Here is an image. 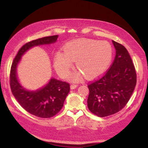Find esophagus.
<instances>
[{"mask_svg":"<svg viewBox=\"0 0 148 148\" xmlns=\"http://www.w3.org/2000/svg\"><path fill=\"white\" fill-rule=\"evenodd\" d=\"M77 86H78L77 85H76V84H71L70 85V89H74L75 88H77Z\"/></svg>","mask_w":148,"mask_h":148,"instance_id":"obj_1","label":"esophagus"}]
</instances>
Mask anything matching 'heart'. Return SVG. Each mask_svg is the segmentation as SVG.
Segmentation results:
<instances>
[{
	"mask_svg": "<svg viewBox=\"0 0 148 148\" xmlns=\"http://www.w3.org/2000/svg\"><path fill=\"white\" fill-rule=\"evenodd\" d=\"M113 51L110 44L106 41L81 38L66 43L64 52H56L53 65L57 73L65 77L75 61L76 67L87 78H95L102 75L108 68ZM80 73H72L69 78L72 82L78 81Z\"/></svg>",
	"mask_w": 148,
	"mask_h": 148,
	"instance_id": "b5f03b06",
	"label": "heart"
}]
</instances>
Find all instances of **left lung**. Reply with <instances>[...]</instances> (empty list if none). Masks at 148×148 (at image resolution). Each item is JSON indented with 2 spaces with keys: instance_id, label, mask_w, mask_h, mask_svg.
<instances>
[{
  "instance_id": "obj_1",
  "label": "left lung",
  "mask_w": 148,
  "mask_h": 148,
  "mask_svg": "<svg viewBox=\"0 0 148 148\" xmlns=\"http://www.w3.org/2000/svg\"><path fill=\"white\" fill-rule=\"evenodd\" d=\"M115 57L110 69L88 85V107L92 113L104 117L122 110L136 84V73L127 49L114 41Z\"/></svg>"
}]
</instances>
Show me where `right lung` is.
Wrapping results in <instances>:
<instances>
[{"label":"right lung","mask_w":148,"mask_h":148,"mask_svg":"<svg viewBox=\"0 0 148 148\" xmlns=\"http://www.w3.org/2000/svg\"><path fill=\"white\" fill-rule=\"evenodd\" d=\"M58 35L34 40L21 47L13 60L10 70V87L13 95L28 112L41 118H50L56 115L64 106L70 92V84L51 78L48 83L36 90H28L22 86L17 75V67L21 57L35 46L55 43Z\"/></svg>","instance_id":"obj_1"}]
</instances>
